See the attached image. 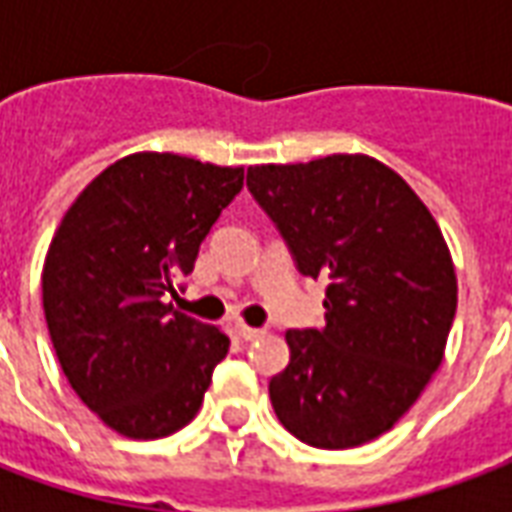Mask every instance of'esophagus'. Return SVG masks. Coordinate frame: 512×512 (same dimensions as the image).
Returning <instances> with one entry per match:
<instances>
[{
    "instance_id": "1",
    "label": "esophagus",
    "mask_w": 512,
    "mask_h": 512,
    "mask_svg": "<svg viewBox=\"0 0 512 512\" xmlns=\"http://www.w3.org/2000/svg\"><path fill=\"white\" fill-rule=\"evenodd\" d=\"M235 332L241 334L244 340H257V337L263 334V329H255V326H246V323H235Z\"/></svg>"
}]
</instances>
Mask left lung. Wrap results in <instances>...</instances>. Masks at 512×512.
Instances as JSON below:
<instances>
[{
    "instance_id": "8db88e82",
    "label": "left lung",
    "mask_w": 512,
    "mask_h": 512,
    "mask_svg": "<svg viewBox=\"0 0 512 512\" xmlns=\"http://www.w3.org/2000/svg\"><path fill=\"white\" fill-rule=\"evenodd\" d=\"M246 186L304 277L326 279V326L290 329L268 395L279 422L321 450L395 425L444 359L458 307L455 266L425 202L378 158L334 153L257 164Z\"/></svg>"
}]
</instances>
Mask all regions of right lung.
Returning a JSON list of instances; mask_svg holds the SVG:
<instances>
[{
    "instance_id": "add662e5",
    "label": "right lung",
    "mask_w": 512,
    "mask_h": 512,
    "mask_svg": "<svg viewBox=\"0 0 512 512\" xmlns=\"http://www.w3.org/2000/svg\"><path fill=\"white\" fill-rule=\"evenodd\" d=\"M241 186L244 167L131 153L84 186L51 238L40 277L51 343L73 392L120 436L189 425L227 356L219 326L167 299Z\"/></svg>"
}]
</instances>
